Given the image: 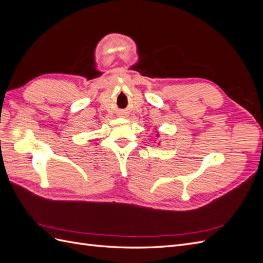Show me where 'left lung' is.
<instances>
[{"instance_id": "1", "label": "left lung", "mask_w": 263, "mask_h": 263, "mask_svg": "<svg viewBox=\"0 0 263 263\" xmlns=\"http://www.w3.org/2000/svg\"><path fill=\"white\" fill-rule=\"evenodd\" d=\"M157 136H159V134H157Z\"/></svg>"}]
</instances>
